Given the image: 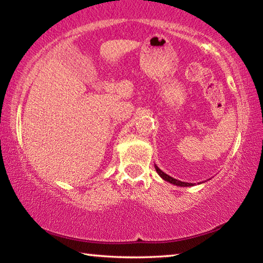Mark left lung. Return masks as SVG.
<instances>
[{
	"instance_id": "obj_1",
	"label": "left lung",
	"mask_w": 263,
	"mask_h": 263,
	"mask_svg": "<svg viewBox=\"0 0 263 263\" xmlns=\"http://www.w3.org/2000/svg\"><path fill=\"white\" fill-rule=\"evenodd\" d=\"M154 167H155V171H157V173L160 175V177H161L162 180L169 182V183L175 184V185H177V186H191V185H194L193 183H188V182H182V181H179V180L174 179V177L167 175L166 173H163V172L161 171V169H160V168L157 166V164H154Z\"/></svg>"
}]
</instances>
